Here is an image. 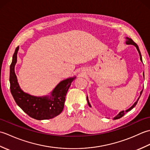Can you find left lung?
I'll list each match as a JSON object with an SVG mask.
<instances>
[{
  "label": "left lung",
  "instance_id": "8db88e82",
  "mask_svg": "<svg viewBox=\"0 0 150 150\" xmlns=\"http://www.w3.org/2000/svg\"><path fill=\"white\" fill-rule=\"evenodd\" d=\"M126 44H132V45H133V46H135L136 47V48H137V51L139 52V55H140V59H141V61L142 62V55H141V52H140L139 48V46H137V44L135 42H133V40L132 39H130V38L126 37ZM143 76H144V73H143ZM142 91H143V90L141 91V93H140V97H141V94H142ZM140 97L138 98V99L137 100V101L135 102V103L133 104V106H132V107H130V108H129V109L126 110V111H121L120 112H119V113L118 114L117 116H115V117L113 118V119H114V120H115V119H120V118H121L122 117H123V116L124 115H125V113H126V112H128V111H130V110H132L133 109V108H134V107L136 106V104H137V102H138V100H139V99ZM87 100H88V105L91 107V105H90V103H89V100H88V97H87Z\"/></svg>",
  "mask_w": 150,
  "mask_h": 150
}]
</instances>
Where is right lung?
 I'll list each match as a JSON object with an SVG mask.
<instances>
[{"instance_id": "add662e5", "label": "right lung", "mask_w": 150, "mask_h": 150, "mask_svg": "<svg viewBox=\"0 0 150 150\" xmlns=\"http://www.w3.org/2000/svg\"><path fill=\"white\" fill-rule=\"evenodd\" d=\"M18 48V46L17 47L13 55L9 72L10 90L16 103L25 113L35 119H50L59 115L63 110L66 93L75 77L60 82L52 91L50 96L35 97L25 93L19 86L15 73Z\"/></svg>"}]
</instances>
